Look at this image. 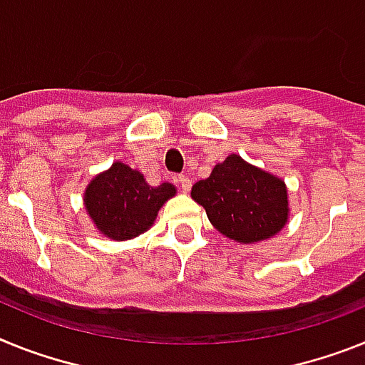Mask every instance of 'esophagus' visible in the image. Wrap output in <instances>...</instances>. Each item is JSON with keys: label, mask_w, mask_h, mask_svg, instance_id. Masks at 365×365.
<instances>
[{"label": "esophagus", "mask_w": 365, "mask_h": 365, "mask_svg": "<svg viewBox=\"0 0 365 365\" xmlns=\"http://www.w3.org/2000/svg\"><path fill=\"white\" fill-rule=\"evenodd\" d=\"M177 182H179V185H180L182 192H188V190L192 188V180H190V177H186V175H179V177H177Z\"/></svg>", "instance_id": "obj_1"}]
</instances>
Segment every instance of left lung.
Masks as SVG:
<instances>
[{"label":"left lung","mask_w":365,"mask_h":365,"mask_svg":"<svg viewBox=\"0 0 365 365\" xmlns=\"http://www.w3.org/2000/svg\"><path fill=\"white\" fill-rule=\"evenodd\" d=\"M192 197L221 235L240 244L272 238L288 220L284 182L238 155L227 157L208 179L195 182Z\"/></svg>","instance_id":"8db88e82"}]
</instances>
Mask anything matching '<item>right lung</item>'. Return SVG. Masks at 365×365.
Returning a JSON list of instances; mask_svg holds the SVG:
<instances>
[{"instance_id": "add662e5", "label": "right lung", "mask_w": 365, "mask_h": 365, "mask_svg": "<svg viewBox=\"0 0 365 365\" xmlns=\"http://www.w3.org/2000/svg\"><path fill=\"white\" fill-rule=\"evenodd\" d=\"M175 195V186L162 182L149 186L144 175L116 162L86 188L85 207L103 235L129 240L153 225L158 208Z\"/></svg>"}]
</instances>
